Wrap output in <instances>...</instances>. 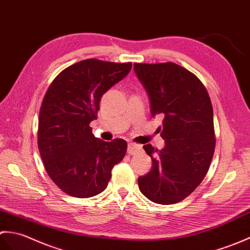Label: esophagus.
I'll return each mask as SVG.
<instances>
[{"mask_svg":"<svg viewBox=\"0 0 250 250\" xmlns=\"http://www.w3.org/2000/svg\"><path fill=\"white\" fill-rule=\"evenodd\" d=\"M142 151V146L137 143H129L128 147H127V153L129 155H135Z\"/></svg>","mask_w":250,"mask_h":250,"instance_id":"1","label":"esophagus"}]
</instances>
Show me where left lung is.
Wrapping results in <instances>:
<instances>
[{"mask_svg":"<svg viewBox=\"0 0 250 250\" xmlns=\"http://www.w3.org/2000/svg\"><path fill=\"white\" fill-rule=\"evenodd\" d=\"M134 70L151 102L152 115L163 114V149L143 148L153 167L139 176V189L158 204L184 200L207 175L215 151L213 107L198 77L182 66L135 63Z\"/></svg>","mask_w":250,"mask_h":250,"instance_id":"obj_1","label":"left lung"}]
</instances>
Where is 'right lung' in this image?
Listing matches in <instances>:
<instances>
[{
	"label": "right lung",
	"instance_id": "obj_1",
	"mask_svg": "<svg viewBox=\"0 0 250 250\" xmlns=\"http://www.w3.org/2000/svg\"><path fill=\"white\" fill-rule=\"evenodd\" d=\"M131 66L83 60L61 71L48 87L38 118V149L50 179L69 196L90 198L104 191L111 170L125 156V140L98 139L90 123L97 119L102 96Z\"/></svg>",
	"mask_w": 250,
	"mask_h": 250
}]
</instances>
